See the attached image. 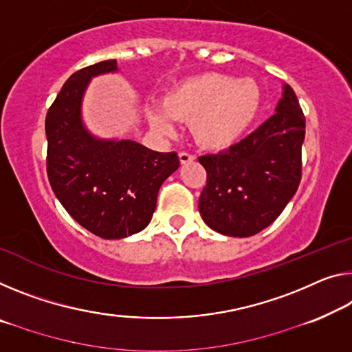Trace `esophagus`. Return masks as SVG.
<instances>
[{"mask_svg":"<svg viewBox=\"0 0 352 352\" xmlns=\"http://www.w3.org/2000/svg\"><path fill=\"white\" fill-rule=\"evenodd\" d=\"M179 160H181V164H190V162L195 160V155H192L190 153H186V151H182V153H179Z\"/></svg>","mask_w":352,"mask_h":352,"instance_id":"esophagus-1","label":"esophagus"}]
</instances>
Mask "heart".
Here are the masks:
<instances>
[{
	"label": "heart",
	"mask_w": 352,
	"mask_h": 352,
	"mask_svg": "<svg viewBox=\"0 0 352 352\" xmlns=\"http://www.w3.org/2000/svg\"><path fill=\"white\" fill-rule=\"evenodd\" d=\"M263 94L252 78L204 74L177 83L164 96L162 108H148L149 126L157 133L171 135L168 120L190 124L199 146L226 149L244 137L261 108Z\"/></svg>",
	"instance_id": "b5f03b06"
}]
</instances>
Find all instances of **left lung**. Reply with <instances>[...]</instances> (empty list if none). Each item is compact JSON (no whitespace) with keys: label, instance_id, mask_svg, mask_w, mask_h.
<instances>
[{"label":"left lung","instance_id":"left-lung-1","mask_svg":"<svg viewBox=\"0 0 352 352\" xmlns=\"http://www.w3.org/2000/svg\"><path fill=\"white\" fill-rule=\"evenodd\" d=\"M304 138V111L285 85L274 116L230 149L198 157L208 173L198 201L204 223L232 237L272 223L299 187Z\"/></svg>","mask_w":352,"mask_h":352}]
</instances>
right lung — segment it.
Masks as SVG:
<instances>
[{"instance_id":"right-lung-1","label":"right lung","mask_w":352,"mask_h":352,"mask_svg":"<svg viewBox=\"0 0 352 352\" xmlns=\"http://www.w3.org/2000/svg\"><path fill=\"white\" fill-rule=\"evenodd\" d=\"M116 59L70 75L45 118L47 175L75 221L104 239H122L153 219L164 181L179 168L176 153H157L131 140H99L82 121L89 80L116 72Z\"/></svg>"}]
</instances>
